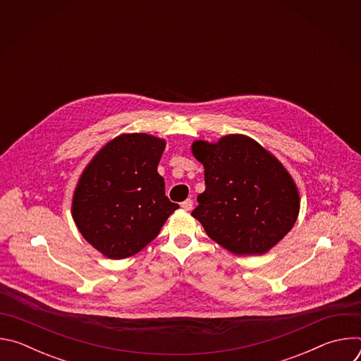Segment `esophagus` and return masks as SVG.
Here are the masks:
<instances>
[{"mask_svg":"<svg viewBox=\"0 0 361 361\" xmlns=\"http://www.w3.org/2000/svg\"><path fill=\"white\" fill-rule=\"evenodd\" d=\"M181 207H183L184 210L190 212V210L192 209V200H191V198H187L185 201H183V202H181Z\"/></svg>","mask_w":361,"mask_h":361,"instance_id":"1","label":"esophagus"}]
</instances>
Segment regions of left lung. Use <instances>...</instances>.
I'll return each instance as SVG.
<instances>
[{
  "label": "left lung",
  "mask_w": 361,
  "mask_h": 361,
  "mask_svg": "<svg viewBox=\"0 0 361 361\" xmlns=\"http://www.w3.org/2000/svg\"><path fill=\"white\" fill-rule=\"evenodd\" d=\"M205 191L191 216L217 244L237 255L264 254L294 226L295 183L283 164L252 138L230 134L219 142L194 141Z\"/></svg>",
  "instance_id": "1"
}]
</instances>
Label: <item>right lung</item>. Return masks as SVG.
I'll list each match as a JSON object with an SVG mask.
<instances>
[{
    "label": "right lung",
    "mask_w": 361,
    "mask_h": 361,
    "mask_svg": "<svg viewBox=\"0 0 361 361\" xmlns=\"http://www.w3.org/2000/svg\"><path fill=\"white\" fill-rule=\"evenodd\" d=\"M164 148L166 141L154 135L121 134L82 171L73 195V219L82 237L109 259L141 251L178 209L157 173Z\"/></svg>",
    "instance_id": "obj_1"
}]
</instances>
